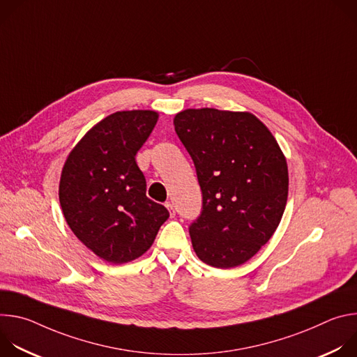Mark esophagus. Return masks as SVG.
<instances>
[{"mask_svg":"<svg viewBox=\"0 0 357 357\" xmlns=\"http://www.w3.org/2000/svg\"><path fill=\"white\" fill-rule=\"evenodd\" d=\"M165 206H167V209H168V212H169L171 218H174V216H175V208H174L172 203H171V202H167V203H165Z\"/></svg>","mask_w":357,"mask_h":357,"instance_id":"esophagus-1","label":"esophagus"}]
</instances>
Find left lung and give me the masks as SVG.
Segmentation results:
<instances>
[{
	"label": "left lung",
	"mask_w": 357,
	"mask_h": 357,
	"mask_svg": "<svg viewBox=\"0 0 357 357\" xmlns=\"http://www.w3.org/2000/svg\"><path fill=\"white\" fill-rule=\"evenodd\" d=\"M174 126L202 189L200 216L189 226L196 256L216 268L237 267L281 222L288 197L282 151L251 113L188 109Z\"/></svg>",
	"instance_id": "obj_1"
}]
</instances>
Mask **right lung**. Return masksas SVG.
Wrapping results in <instances>:
<instances>
[{"label": "right lung", "mask_w": 357, "mask_h": 357, "mask_svg": "<svg viewBox=\"0 0 357 357\" xmlns=\"http://www.w3.org/2000/svg\"><path fill=\"white\" fill-rule=\"evenodd\" d=\"M158 121L151 110L117 112L97 123L69 154L59 200L75 236L112 264L138 259L169 218L146 197L135 155Z\"/></svg>", "instance_id": "add662e5"}]
</instances>
